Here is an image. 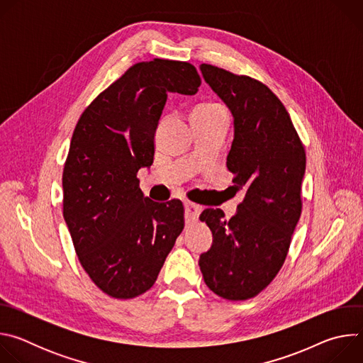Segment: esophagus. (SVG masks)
<instances>
[{
	"label": "esophagus",
	"instance_id": "34e87169",
	"mask_svg": "<svg viewBox=\"0 0 363 363\" xmlns=\"http://www.w3.org/2000/svg\"><path fill=\"white\" fill-rule=\"evenodd\" d=\"M202 208L194 202H185V218L188 221H196Z\"/></svg>",
	"mask_w": 363,
	"mask_h": 363
}]
</instances>
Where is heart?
Wrapping results in <instances>:
<instances>
[{"label":"heart","instance_id":"1","mask_svg":"<svg viewBox=\"0 0 363 363\" xmlns=\"http://www.w3.org/2000/svg\"><path fill=\"white\" fill-rule=\"evenodd\" d=\"M195 111L198 112H218V111H224L221 106L216 105V103H205V105L198 106Z\"/></svg>","mask_w":363,"mask_h":363}]
</instances>
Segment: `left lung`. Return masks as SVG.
I'll return each mask as SVG.
<instances>
[{
	"label": "left lung",
	"instance_id": "obj_1",
	"mask_svg": "<svg viewBox=\"0 0 363 363\" xmlns=\"http://www.w3.org/2000/svg\"><path fill=\"white\" fill-rule=\"evenodd\" d=\"M205 82L234 116V140L227 168L234 186L245 188L238 211L206 208L199 220L213 233L201 254L205 284L217 296L238 301L263 291L277 276L301 214L306 152L289 112L262 82L201 65Z\"/></svg>",
	"mask_w": 363,
	"mask_h": 363
}]
</instances>
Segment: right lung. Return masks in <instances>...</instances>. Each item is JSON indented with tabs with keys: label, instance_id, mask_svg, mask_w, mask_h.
Returning a JSON list of instances; mask_svg holds the SVG:
<instances>
[{
	"label": "right lung",
	"instance_id": "add662e5",
	"mask_svg": "<svg viewBox=\"0 0 363 363\" xmlns=\"http://www.w3.org/2000/svg\"><path fill=\"white\" fill-rule=\"evenodd\" d=\"M199 84L191 63L140 62L77 121L63 169V217L82 267L111 297L147 291L184 230L182 202L143 196L138 171L153 162L168 93L195 94Z\"/></svg>",
	"mask_w": 363,
	"mask_h": 363
}]
</instances>
